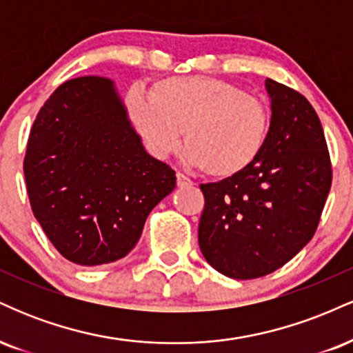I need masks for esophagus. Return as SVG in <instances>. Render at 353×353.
<instances>
[{"mask_svg":"<svg viewBox=\"0 0 353 353\" xmlns=\"http://www.w3.org/2000/svg\"><path fill=\"white\" fill-rule=\"evenodd\" d=\"M176 177H177V185H179V188H189V185H192V181H190L188 176H184L182 172H177Z\"/></svg>","mask_w":353,"mask_h":353,"instance_id":"1","label":"esophagus"}]
</instances>
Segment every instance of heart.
Instances as JSON below:
<instances>
[{
	"instance_id": "b5f03b06",
	"label": "heart",
	"mask_w": 353,
	"mask_h": 353,
	"mask_svg": "<svg viewBox=\"0 0 353 353\" xmlns=\"http://www.w3.org/2000/svg\"><path fill=\"white\" fill-rule=\"evenodd\" d=\"M125 104L152 156H171L184 134L189 163L216 179L250 168L269 134V111L261 99L209 76L161 79L151 94L129 91Z\"/></svg>"
}]
</instances>
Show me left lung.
I'll list each match as a JSON object with an SVG mask.
<instances>
[{"label": "left lung", "instance_id": "obj_1", "mask_svg": "<svg viewBox=\"0 0 353 353\" xmlns=\"http://www.w3.org/2000/svg\"><path fill=\"white\" fill-rule=\"evenodd\" d=\"M270 125L257 161L237 176L201 184L199 247L225 277L281 269L309 244L332 185L322 124L301 92L265 79Z\"/></svg>", "mask_w": 353, "mask_h": 353}]
</instances>
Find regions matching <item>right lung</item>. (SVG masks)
I'll return each mask as SVG.
<instances>
[{
  "label": "right lung",
  "instance_id": "obj_1",
  "mask_svg": "<svg viewBox=\"0 0 353 353\" xmlns=\"http://www.w3.org/2000/svg\"><path fill=\"white\" fill-rule=\"evenodd\" d=\"M23 168L44 234L64 259L86 267L131 252L149 212L176 188V172L144 149L114 83L99 76L52 92Z\"/></svg>",
  "mask_w": 353,
  "mask_h": 353
}]
</instances>
